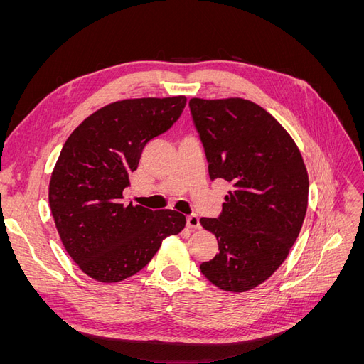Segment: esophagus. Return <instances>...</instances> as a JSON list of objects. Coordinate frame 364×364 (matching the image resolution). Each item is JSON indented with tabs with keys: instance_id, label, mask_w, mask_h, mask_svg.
I'll return each mask as SVG.
<instances>
[{
	"instance_id": "1",
	"label": "esophagus",
	"mask_w": 364,
	"mask_h": 364,
	"mask_svg": "<svg viewBox=\"0 0 364 364\" xmlns=\"http://www.w3.org/2000/svg\"><path fill=\"white\" fill-rule=\"evenodd\" d=\"M186 226H188L190 229H199V228H200L199 215H196V214L186 215Z\"/></svg>"
}]
</instances>
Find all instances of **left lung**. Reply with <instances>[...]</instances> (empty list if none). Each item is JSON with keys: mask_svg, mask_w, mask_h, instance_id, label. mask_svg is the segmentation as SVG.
I'll return each instance as SVG.
<instances>
[{"mask_svg": "<svg viewBox=\"0 0 364 364\" xmlns=\"http://www.w3.org/2000/svg\"><path fill=\"white\" fill-rule=\"evenodd\" d=\"M190 111L209 178L232 185L220 215L200 218L218 241V253L200 272L225 291H247L278 270L301 232L305 164L287 130L257 103L191 98Z\"/></svg>", "mask_w": 364, "mask_h": 364, "instance_id": "1", "label": "left lung"}]
</instances>
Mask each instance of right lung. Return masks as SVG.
<instances>
[{"mask_svg":"<svg viewBox=\"0 0 364 364\" xmlns=\"http://www.w3.org/2000/svg\"><path fill=\"white\" fill-rule=\"evenodd\" d=\"M183 95L127 98L98 109L75 127L51 173L48 200L62 245L83 273L119 282L144 269L185 215L123 203L142 149L167 132Z\"/></svg>","mask_w":364,"mask_h":364,"instance_id":"right-lung-1","label":"right lung"}]
</instances>
